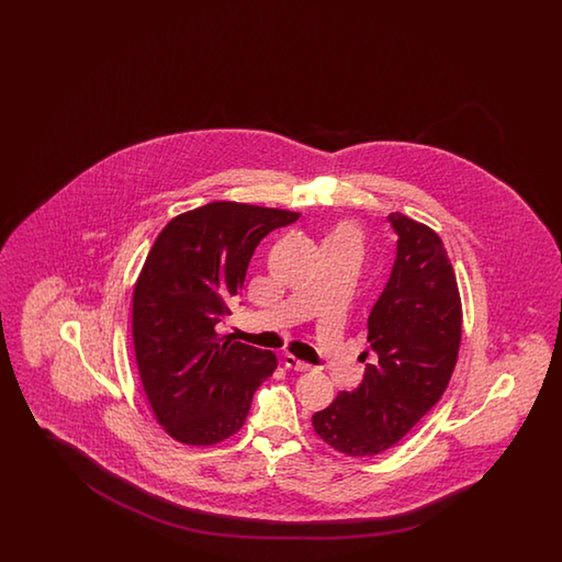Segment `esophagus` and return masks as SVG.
Returning <instances> with one entry per match:
<instances>
[{
    "label": "esophagus",
    "mask_w": 562,
    "mask_h": 562,
    "mask_svg": "<svg viewBox=\"0 0 562 562\" xmlns=\"http://www.w3.org/2000/svg\"><path fill=\"white\" fill-rule=\"evenodd\" d=\"M283 366L289 368V370L295 371H310V363H305V361H301V359L295 358V356H291V353H285L283 356Z\"/></svg>",
    "instance_id": "obj_1"
}]
</instances>
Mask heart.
Masks as SVG:
<instances>
[{
	"label": "heart",
	"instance_id": "obj_1",
	"mask_svg": "<svg viewBox=\"0 0 562 562\" xmlns=\"http://www.w3.org/2000/svg\"><path fill=\"white\" fill-rule=\"evenodd\" d=\"M325 245H347V247H361V231L356 223L344 221L331 231V235L327 237Z\"/></svg>",
	"mask_w": 562,
	"mask_h": 562
}]
</instances>
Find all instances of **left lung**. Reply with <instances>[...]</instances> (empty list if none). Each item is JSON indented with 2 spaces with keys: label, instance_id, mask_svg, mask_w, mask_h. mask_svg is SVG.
I'll return each mask as SVG.
<instances>
[{
  "label": "left lung",
  "instance_id": "1",
  "mask_svg": "<svg viewBox=\"0 0 562 562\" xmlns=\"http://www.w3.org/2000/svg\"><path fill=\"white\" fill-rule=\"evenodd\" d=\"M397 257L368 319L378 353L363 382L313 414V430L334 450L368 458L400 442L442 397L462 341L454 267L434 228L402 213L387 216Z\"/></svg>",
  "mask_w": 562,
  "mask_h": 562
}]
</instances>
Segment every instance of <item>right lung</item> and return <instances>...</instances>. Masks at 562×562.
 Wrapping results in <instances>:
<instances>
[{
	"instance_id": "1",
	"label": "right lung",
	"mask_w": 562,
	"mask_h": 562,
	"mask_svg": "<svg viewBox=\"0 0 562 562\" xmlns=\"http://www.w3.org/2000/svg\"><path fill=\"white\" fill-rule=\"evenodd\" d=\"M299 213L215 201L156 237L132 293V339L144 394L172 440L215 446L243 428L277 356L218 337L257 245Z\"/></svg>"
}]
</instances>
